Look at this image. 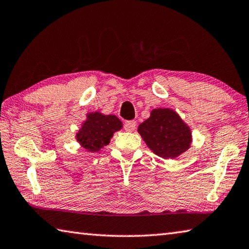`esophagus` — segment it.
Instances as JSON below:
<instances>
[{"instance_id": "34e87169", "label": "esophagus", "mask_w": 249, "mask_h": 249, "mask_svg": "<svg viewBox=\"0 0 249 249\" xmlns=\"http://www.w3.org/2000/svg\"><path fill=\"white\" fill-rule=\"evenodd\" d=\"M136 122L135 121H126L124 123V128L125 130H127V132H134L135 129H136Z\"/></svg>"}]
</instances>
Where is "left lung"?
Masks as SVG:
<instances>
[{
  "instance_id": "left-lung-1",
  "label": "left lung",
  "mask_w": 249,
  "mask_h": 249,
  "mask_svg": "<svg viewBox=\"0 0 249 249\" xmlns=\"http://www.w3.org/2000/svg\"><path fill=\"white\" fill-rule=\"evenodd\" d=\"M138 133L150 150L163 159H173L187 151L193 142L189 126L174 110L153 109L138 126Z\"/></svg>"
}]
</instances>
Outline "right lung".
Wrapping results in <instances>:
<instances>
[{
    "instance_id": "add662e5",
    "label": "right lung",
    "mask_w": 249,
    "mask_h": 249,
    "mask_svg": "<svg viewBox=\"0 0 249 249\" xmlns=\"http://www.w3.org/2000/svg\"><path fill=\"white\" fill-rule=\"evenodd\" d=\"M122 127L123 123L115 115H105L99 111L90 112L87 113V119L81 123L75 138L86 151L97 152L109 144L113 134Z\"/></svg>"
}]
</instances>
